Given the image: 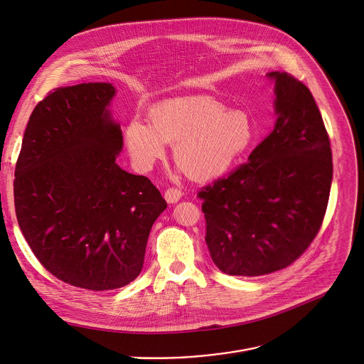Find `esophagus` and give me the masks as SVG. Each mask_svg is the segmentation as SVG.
<instances>
[{"label": "esophagus", "instance_id": "1", "mask_svg": "<svg viewBox=\"0 0 364 364\" xmlns=\"http://www.w3.org/2000/svg\"><path fill=\"white\" fill-rule=\"evenodd\" d=\"M181 196H183V193L178 188H174V187H170L164 194L165 200H167L168 203H177L181 199Z\"/></svg>", "mask_w": 364, "mask_h": 364}]
</instances>
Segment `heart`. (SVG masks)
<instances>
[{
    "label": "heart",
    "mask_w": 364,
    "mask_h": 364,
    "mask_svg": "<svg viewBox=\"0 0 364 364\" xmlns=\"http://www.w3.org/2000/svg\"><path fill=\"white\" fill-rule=\"evenodd\" d=\"M149 123L132 119L126 127L130 156L142 170L151 168L174 146L178 167L194 181L226 174L251 146L255 126L244 110H226L212 97H183L156 105Z\"/></svg>",
    "instance_id": "obj_1"
}]
</instances>
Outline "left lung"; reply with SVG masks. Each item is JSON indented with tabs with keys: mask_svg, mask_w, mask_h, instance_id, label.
Wrapping results in <instances>:
<instances>
[{
	"mask_svg": "<svg viewBox=\"0 0 364 364\" xmlns=\"http://www.w3.org/2000/svg\"><path fill=\"white\" fill-rule=\"evenodd\" d=\"M274 81L277 120L248 162L199 191L206 244L230 276H261L299 258L322 225L333 181L326 129L309 88L287 73Z\"/></svg>",
	"mask_w": 364,
	"mask_h": 364,
	"instance_id": "left-lung-1",
	"label": "left lung"
}]
</instances>
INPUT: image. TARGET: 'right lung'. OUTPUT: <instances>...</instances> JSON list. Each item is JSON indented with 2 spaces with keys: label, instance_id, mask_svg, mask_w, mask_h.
<instances>
[{
  "label": "right lung",
  "instance_id": "obj_1",
  "mask_svg": "<svg viewBox=\"0 0 364 364\" xmlns=\"http://www.w3.org/2000/svg\"><path fill=\"white\" fill-rule=\"evenodd\" d=\"M114 94L109 82L50 91L28 119L14 173L17 222L33 254L59 280L95 291L139 276L167 208L151 180L116 164Z\"/></svg>",
  "mask_w": 364,
  "mask_h": 364
}]
</instances>
